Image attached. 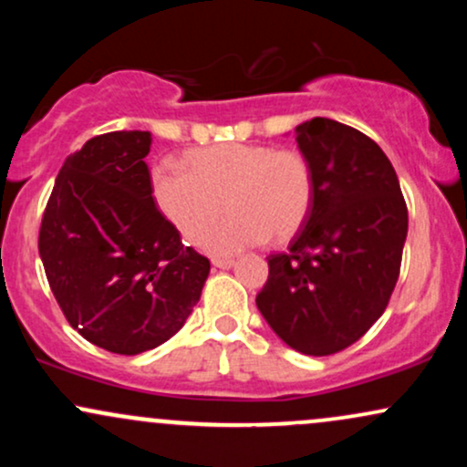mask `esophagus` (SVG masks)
<instances>
[{
  "mask_svg": "<svg viewBox=\"0 0 467 467\" xmlns=\"http://www.w3.org/2000/svg\"><path fill=\"white\" fill-rule=\"evenodd\" d=\"M213 265L219 267V270H228V267L234 265L233 259H213Z\"/></svg>",
  "mask_w": 467,
  "mask_h": 467,
  "instance_id": "esophagus-1",
  "label": "esophagus"
}]
</instances>
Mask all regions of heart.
I'll return each mask as SVG.
<instances>
[{"instance_id": "heart-1", "label": "heart", "mask_w": 467, "mask_h": 467, "mask_svg": "<svg viewBox=\"0 0 467 467\" xmlns=\"http://www.w3.org/2000/svg\"><path fill=\"white\" fill-rule=\"evenodd\" d=\"M184 171L155 166L151 195L166 222L191 244L221 214L231 215L202 241L211 254L228 256L272 239H292L314 206L316 180L309 160L294 149L222 142L192 149Z\"/></svg>"}]
</instances>
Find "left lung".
I'll return each mask as SVG.
<instances>
[{
    "label": "left lung",
    "mask_w": 467,
    "mask_h": 467,
    "mask_svg": "<svg viewBox=\"0 0 467 467\" xmlns=\"http://www.w3.org/2000/svg\"><path fill=\"white\" fill-rule=\"evenodd\" d=\"M316 195L287 252L267 256L256 307L305 356H331L371 329L400 276L409 211L393 164L362 131L331 118L296 127Z\"/></svg>",
    "instance_id": "left-lung-1"
}]
</instances>
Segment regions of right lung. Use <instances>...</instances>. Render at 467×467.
Listing matches in <instances>:
<instances>
[{"label": "right lung", "instance_id": "right-lung-1", "mask_svg": "<svg viewBox=\"0 0 467 467\" xmlns=\"http://www.w3.org/2000/svg\"><path fill=\"white\" fill-rule=\"evenodd\" d=\"M149 149V131H111L67 155L39 230L47 283L67 323L120 356L178 334L211 272L155 206Z\"/></svg>", "mask_w": 467, "mask_h": 467}]
</instances>
